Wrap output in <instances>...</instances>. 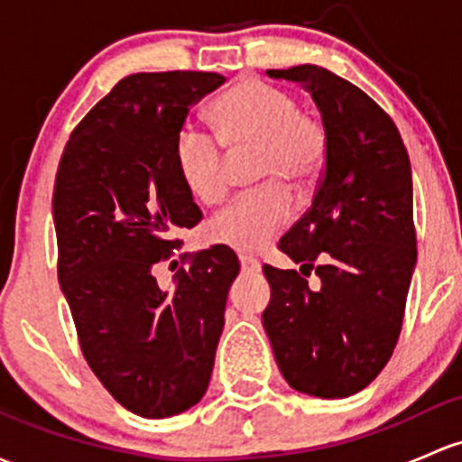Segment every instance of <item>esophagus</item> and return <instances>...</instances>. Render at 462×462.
Returning a JSON list of instances; mask_svg holds the SVG:
<instances>
[{
  "mask_svg": "<svg viewBox=\"0 0 462 462\" xmlns=\"http://www.w3.org/2000/svg\"><path fill=\"white\" fill-rule=\"evenodd\" d=\"M239 263H241V270H244V272H259L261 270V263L254 259V256L239 254Z\"/></svg>",
  "mask_w": 462,
  "mask_h": 462,
  "instance_id": "34e87169",
  "label": "esophagus"
}]
</instances>
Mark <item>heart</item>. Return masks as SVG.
<instances>
[{
	"instance_id": "heart-1",
	"label": "heart",
	"mask_w": 462,
	"mask_h": 462,
	"mask_svg": "<svg viewBox=\"0 0 462 462\" xmlns=\"http://www.w3.org/2000/svg\"><path fill=\"white\" fill-rule=\"evenodd\" d=\"M210 133L186 125L174 142V166L186 190L203 206L227 194V155L252 154V181L263 183L236 199L208 226L215 244L239 252L261 250L292 215L288 190L305 194L328 159V130L292 92L261 79H244L212 106ZM224 147L221 149L220 145Z\"/></svg>"
}]
</instances>
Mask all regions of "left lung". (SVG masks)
I'll list each match as a JSON object with an SVG mask.
<instances>
[{"mask_svg":"<svg viewBox=\"0 0 462 462\" xmlns=\"http://www.w3.org/2000/svg\"><path fill=\"white\" fill-rule=\"evenodd\" d=\"M268 75L312 92L328 159L312 206L279 241L300 270L263 265V328L290 387L347 398L381 374L402 328L416 265L410 157L392 116L343 77L312 64Z\"/></svg>","mask_w":462,"mask_h":462,"instance_id":"8db88e82","label":"left lung"}]
</instances>
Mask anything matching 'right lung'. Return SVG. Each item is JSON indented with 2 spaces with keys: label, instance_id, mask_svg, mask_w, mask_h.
I'll return each instance as SVG.
<instances>
[{
  "label": "right lung",
  "instance_id": "1",
  "mask_svg": "<svg viewBox=\"0 0 462 462\" xmlns=\"http://www.w3.org/2000/svg\"><path fill=\"white\" fill-rule=\"evenodd\" d=\"M223 81L197 70L125 77L77 124L57 166V279L81 354L143 419L181 414L206 394L239 274L235 252L215 245L190 254L172 288L152 276L181 244L177 230L201 218L174 142L190 106Z\"/></svg>",
  "mask_w": 462,
  "mask_h": 462
}]
</instances>
